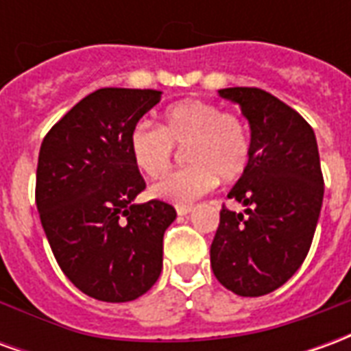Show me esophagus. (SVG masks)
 I'll use <instances>...</instances> for the list:
<instances>
[{
	"instance_id": "esophagus-1",
	"label": "esophagus",
	"mask_w": 351,
	"mask_h": 351,
	"mask_svg": "<svg viewBox=\"0 0 351 351\" xmlns=\"http://www.w3.org/2000/svg\"><path fill=\"white\" fill-rule=\"evenodd\" d=\"M191 210H193V206H190V205H178V206H176V214H178V216H188Z\"/></svg>"
}]
</instances>
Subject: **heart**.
<instances>
[{
  "mask_svg": "<svg viewBox=\"0 0 351 351\" xmlns=\"http://www.w3.org/2000/svg\"><path fill=\"white\" fill-rule=\"evenodd\" d=\"M128 145L135 167L148 178L163 175L173 163V146H184V160L190 165L152 186L154 197L176 205L206 195L216 188L218 178H239L250 160V141L241 118L199 99L167 108L160 130L137 123Z\"/></svg>",
  "mask_w": 351,
  "mask_h": 351,
  "instance_id": "heart-1",
  "label": "heart"
}]
</instances>
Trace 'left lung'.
Wrapping results in <instances>:
<instances>
[{
  "instance_id": "left-lung-1",
  "label": "left lung",
  "mask_w": 351,
  "mask_h": 351,
  "mask_svg": "<svg viewBox=\"0 0 351 351\" xmlns=\"http://www.w3.org/2000/svg\"><path fill=\"white\" fill-rule=\"evenodd\" d=\"M250 123V160L228 193L244 213L221 208L210 265L241 297L278 289L301 267L324 201L314 130L297 110L259 88H223Z\"/></svg>"
}]
</instances>
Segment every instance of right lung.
I'll return each mask as SVG.
<instances>
[{
    "mask_svg": "<svg viewBox=\"0 0 351 351\" xmlns=\"http://www.w3.org/2000/svg\"><path fill=\"white\" fill-rule=\"evenodd\" d=\"M160 99L158 90H95L39 150L35 201L45 235L73 286L97 301H133L163 269V233L176 210L158 199L135 203L146 184L128 145Z\"/></svg>",
    "mask_w": 351,
    "mask_h": 351,
    "instance_id": "add662e5",
    "label": "right lung"
}]
</instances>
